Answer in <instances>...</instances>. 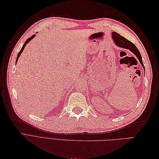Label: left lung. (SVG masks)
<instances>
[{
    "label": "left lung",
    "instance_id": "8db88e82",
    "mask_svg": "<svg viewBox=\"0 0 159 159\" xmlns=\"http://www.w3.org/2000/svg\"><path fill=\"white\" fill-rule=\"evenodd\" d=\"M112 38L115 42V44H116L117 46L123 48H124V49H128L131 52H132L133 54L136 56L139 61H140L141 64L143 67L144 70H145V68H144V65L143 63L141 55L140 54V52H139V50L137 49V48L136 47V46L134 45L133 42L128 40L127 39H126L125 38H124L123 36L120 35L119 34L115 32H112Z\"/></svg>",
    "mask_w": 159,
    "mask_h": 159
}]
</instances>
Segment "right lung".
Here are the masks:
<instances>
[{
    "label": "right lung",
    "mask_w": 159,
    "mask_h": 159,
    "mask_svg": "<svg viewBox=\"0 0 159 159\" xmlns=\"http://www.w3.org/2000/svg\"><path fill=\"white\" fill-rule=\"evenodd\" d=\"M35 34H33L30 38H28V39L26 40V42H25V44H24L23 46H22V48H21V50H20V52H18V55H17V57H16V63H17V61H18V58H19V57H20V54H21V53L23 52V50H24V49H25V46H26V45L28 44V42H29L32 38H34V37H35Z\"/></svg>",
    "instance_id": "right-lung-1"
}]
</instances>
